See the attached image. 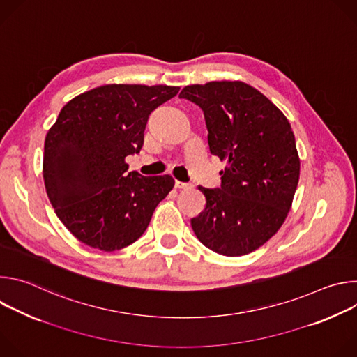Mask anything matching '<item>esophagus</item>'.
Returning <instances> with one entry per match:
<instances>
[{"label": "esophagus", "mask_w": 357, "mask_h": 357, "mask_svg": "<svg viewBox=\"0 0 357 357\" xmlns=\"http://www.w3.org/2000/svg\"><path fill=\"white\" fill-rule=\"evenodd\" d=\"M175 186L179 188V189H190L193 185H192V183H188V182H179V181H176V182H175Z\"/></svg>", "instance_id": "esophagus-1"}]
</instances>
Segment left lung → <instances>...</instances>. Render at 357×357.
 <instances>
[{
    "label": "left lung",
    "instance_id": "8db88e82",
    "mask_svg": "<svg viewBox=\"0 0 357 357\" xmlns=\"http://www.w3.org/2000/svg\"><path fill=\"white\" fill-rule=\"evenodd\" d=\"M205 116L211 154L227 167L220 188L199 186L206 208L190 220L202 244L227 257L263 245L284 223L299 181L295 137L287 117L243 82L182 89Z\"/></svg>",
    "mask_w": 357,
    "mask_h": 357
}]
</instances>
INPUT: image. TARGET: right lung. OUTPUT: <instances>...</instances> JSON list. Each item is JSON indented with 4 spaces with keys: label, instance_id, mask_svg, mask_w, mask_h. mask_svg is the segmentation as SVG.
<instances>
[{
    "label": "right lung",
    "instance_id": "obj_1",
    "mask_svg": "<svg viewBox=\"0 0 357 357\" xmlns=\"http://www.w3.org/2000/svg\"><path fill=\"white\" fill-rule=\"evenodd\" d=\"M179 87L106 84L61 110L45 138L43 181L56 216L82 243L103 251L130 245L146 230L171 192L169 175L128 171L149 114Z\"/></svg>",
    "mask_w": 357,
    "mask_h": 357
}]
</instances>
